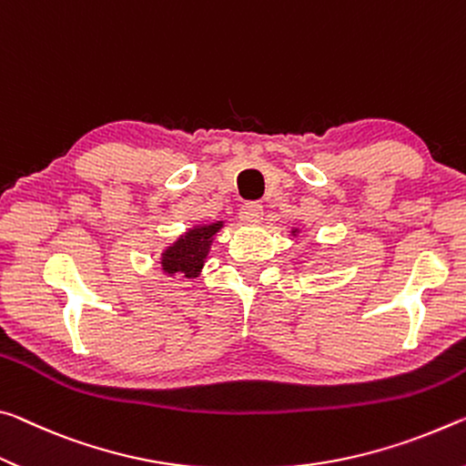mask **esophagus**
Instances as JSON below:
<instances>
[{
  "instance_id": "obj_1",
  "label": "esophagus",
  "mask_w": 466,
  "mask_h": 466,
  "mask_svg": "<svg viewBox=\"0 0 466 466\" xmlns=\"http://www.w3.org/2000/svg\"><path fill=\"white\" fill-rule=\"evenodd\" d=\"M262 215H264L262 204H258V202L243 204L239 210V218L243 220V223H258V220L262 218Z\"/></svg>"
}]
</instances>
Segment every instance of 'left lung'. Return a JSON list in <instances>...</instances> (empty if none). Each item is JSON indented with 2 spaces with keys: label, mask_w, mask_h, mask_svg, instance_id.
Wrapping results in <instances>:
<instances>
[{
  "label": "left lung",
  "mask_w": 466,
  "mask_h": 466,
  "mask_svg": "<svg viewBox=\"0 0 466 466\" xmlns=\"http://www.w3.org/2000/svg\"><path fill=\"white\" fill-rule=\"evenodd\" d=\"M295 233H297V228H293V235H295Z\"/></svg>",
  "instance_id": "left-lung-1"
}]
</instances>
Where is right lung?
<instances>
[{
  "label": "right lung",
  "instance_id": "add662e5",
  "mask_svg": "<svg viewBox=\"0 0 466 466\" xmlns=\"http://www.w3.org/2000/svg\"><path fill=\"white\" fill-rule=\"evenodd\" d=\"M220 227H223V220L212 225L194 227L186 235H181L177 241H173L161 256L165 274H169V277L179 274L183 279H196L202 270L206 256H208L212 238L220 231Z\"/></svg>",
  "mask_w": 466,
  "mask_h": 466
}]
</instances>
